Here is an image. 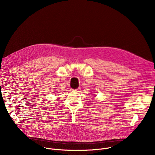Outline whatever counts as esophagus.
<instances>
[{
	"label": "esophagus",
	"instance_id": "34e87169",
	"mask_svg": "<svg viewBox=\"0 0 155 155\" xmlns=\"http://www.w3.org/2000/svg\"><path fill=\"white\" fill-rule=\"evenodd\" d=\"M80 88H77V89H73V91H75V92H79L80 91Z\"/></svg>",
	"mask_w": 155,
	"mask_h": 155
}]
</instances>
